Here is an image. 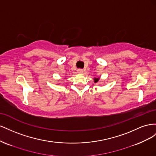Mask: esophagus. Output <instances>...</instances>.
<instances>
[{
	"label": "esophagus",
	"instance_id": "34e87169",
	"mask_svg": "<svg viewBox=\"0 0 156 156\" xmlns=\"http://www.w3.org/2000/svg\"><path fill=\"white\" fill-rule=\"evenodd\" d=\"M77 72H78L79 73H83V69L79 68V69H77Z\"/></svg>",
	"mask_w": 156,
	"mask_h": 156
}]
</instances>
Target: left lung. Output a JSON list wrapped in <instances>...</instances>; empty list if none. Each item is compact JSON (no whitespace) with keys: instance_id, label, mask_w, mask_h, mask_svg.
Returning <instances> with one entry per match:
<instances>
[{"instance_id":"obj_1","label":"left lung","mask_w":156,"mask_h":156,"mask_svg":"<svg viewBox=\"0 0 156 156\" xmlns=\"http://www.w3.org/2000/svg\"><path fill=\"white\" fill-rule=\"evenodd\" d=\"M98 81H99V78L94 79V82H95V83H97Z\"/></svg>"}]
</instances>
